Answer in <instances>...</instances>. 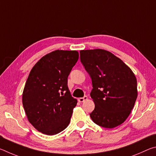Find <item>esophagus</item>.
I'll return each instance as SVG.
<instances>
[{
    "label": "esophagus",
    "instance_id": "34e87169",
    "mask_svg": "<svg viewBox=\"0 0 156 156\" xmlns=\"http://www.w3.org/2000/svg\"><path fill=\"white\" fill-rule=\"evenodd\" d=\"M87 99V96H84L83 98H78V101L80 102H83L84 101V100H86Z\"/></svg>",
    "mask_w": 156,
    "mask_h": 156
}]
</instances>
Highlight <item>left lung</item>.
Instances as JSON below:
<instances>
[{
	"label": "left lung",
	"mask_w": 156,
	"mask_h": 156,
	"mask_svg": "<svg viewBox=\"0 0 156 156\" xmlns=\"http://www.w3.org/2000/svg\"><path fill=\"white\" fill-rule=\"evenodd\" d=\"M81 63L90 76L94 123L105 128L121 125L130 114L138 96L135 75L122 60L104 49L81 50Z\"/></svg>",
	"instance_id": "obj_1"
}]
</instances>
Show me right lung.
<instances>
[{
    "mask_svg": "<svg viewBox=\"0 0 156 156\" xmlns=\"http://www.w3.org/2000/svg\"><path fill=\"white\" fill-rule=\"evenodd\" d=\"M77 51L56 50L31 69L23 93L30 122L46 135H56L69 124L77 100L71 95L67 78L78 60Z\"/></svg>",
    "mask_w": 156,
    "mask_h": 156,
    "instance_id": "right-lung-1",
    "label": "right lung"
}]
</instances>
